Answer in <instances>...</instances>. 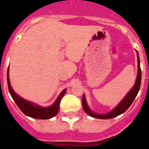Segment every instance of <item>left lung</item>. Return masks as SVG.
<instances>
[{"mask_svg":"<svg viewBox=\"0 0 149 149\" xmlns=\"http://www.w3.org/2000/svg\"><path fill=\"white\" fill-rule=\"evenodd\" d=\"M137 60H138V73L137 77H136V83L134 84V87L131 89V90L127 93V95L125 97L123 100L121 101L120 103L118 104V106L116 107L115 109L112 110L111 112L108 113L107 114H98L95 113H93V111H91L89 108L88 107L87 104H86V98L85 96L83 95L82 98V106L84 110L85 113L89 115L90 116L93 117V118H96V119H108L114 118V117L118 116L120 114L123 113L126 110L128 109V107L131 106V104L133 103L134 100L135 99L136 96L137 95L138 92L140 88V85H141V68H140V65H139V54L137 52Z\"/></svg>","mask_w":149,"mask_h":149,"instance_id":"8db88e82","label":"left lung"}]
</instances>
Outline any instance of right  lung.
<instances>
[{
    "label": "right lung",
    "mask_w": 149,
    "mask_h": 149,
    "mask_svg": "<svg viewBox=\"0 0 149 149\" xmlns=\"http://www.w3.org/2000/svg\"><path fill=\"white\" fill-rule=\"evenodd\" d=\"M7 84L8 89L10 91V93L13 97V100L16 103L18 108L20 109L23 113L25 114L26 116H28L30 117H32L34 119H51L52 117L55 116L56 114L58 113V110L60 107V101L63 98V95L65 93V89L60 93L57 99L56 100L54 104L48 107H40L36 106L33 104L30 103L29 101L23 99L18 95H17L14 91L12 89L10 86V79H9V74L7 72Z\"/></svg>",
    "instance_id": "right-lung-1"
}]
</instances>
